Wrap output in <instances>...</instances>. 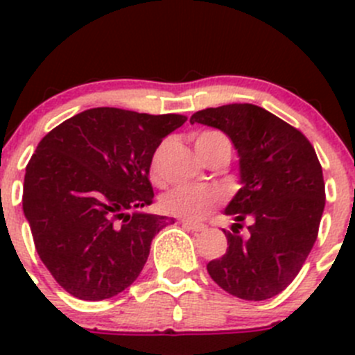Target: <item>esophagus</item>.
Returning <instances> with one entry per match:
<instances>
[{
	"label": "esophagus",
	"mask_w": 355,
	"mask_h": 355,
	"mask_svg": "<svg viewBox=\"0 0 355 355\" xmlns=\"http://www.w3.org/2000/svg\"><path fill=\"white\" fill-rule=\"evenodd\" d=\"M180 223L184 225L185 228H189V230L196 232V234H199V232H204V230H206V225H200V223H192V221H187V220H180Z\"/></svg>",
	"instance_id": "esophagus-1"
}]
</instances>
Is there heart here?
Returning <instances> with one entry per match:
<instances>
[{"mask_svg": "<svg viewBox=\"0 0 355 355\" xmlns=\"http://www.w3.org/2000/svg\"><path fill=\"white\" fill-rule=\"evenodd\" d=\"M194 146L198 156H204L211 149H230V141L227 139V135L218 130H204L196 137ZM151 177L153 180H157L156 157L153 161ZM220 202L221 192L218 189L206 187V185H178L161 196L159 207L163 213L170 214V216L182 218L187 221H199Z\"/></svg>", "mask_w": 355, "mask_h": 355, "instance_id": "heart-1", "label": "heart"}]
</instances>
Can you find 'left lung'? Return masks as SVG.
Listing matches in <instances>:
<instances>
[{
    "label": "left lung",
    "mask_w": 355,
    "mask_h": 355,
    "mask_svg": "<svg viewBox=\"0 0 355 355\" xmlns=\"http://www.w3.org/2000/svg\"><path fill=\"white\" fill-rule=\"evenodd\" d=\"M191 123L230 137L239 155L241 189L225 207L235 227L249 220V237L225 232L228 249L207 263L225 292L264 300L292 284L318 237L324 209L323 170L306 135L256 105L200 110Z\"/></svg>",
    "instance_id": "left-lung-1"
}]
</instances>
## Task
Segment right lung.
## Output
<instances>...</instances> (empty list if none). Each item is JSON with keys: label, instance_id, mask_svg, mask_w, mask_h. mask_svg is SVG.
Returning <instances> with one entry per match:
<instances>
[{"label": "right lung", "instance_id": "add662e5", "mask_svg": "<svg viewBox=\"0 0 355 355\" xmlns=\"http://www.w3.org/2000/svg\"><path fill=\"white\" fill-rule=\"evenodd\" d=\"M184 114L92 108L42 137L25 168L24 214L39 257L70 295L103 300L141 275L155 235L173 218L141 211L149 168Z\"/></svg>", "mask_w": 355, "mask_h": 355}]
</instances>
